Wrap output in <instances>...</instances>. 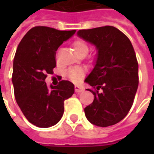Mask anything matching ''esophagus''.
I'll use <instances>...</instances> for the list:
<instances>
[{
	"label": "esophagus",
	"instance_id": "esophagus-1",
	"mask_svg": "<svg viewBox=\"0 0 154 154\" xmlns=\"http://www.w3.org/2000/svg\"><path fill=\"white\" fill-rule=\"evenodd\" d=\"M83 91V87H80V86H77V85L75 86V91H76L77 93H81V92H82Z\"/></svg>",
	"mask_w": 154,
	"mask_h": 154
}]
</instances>
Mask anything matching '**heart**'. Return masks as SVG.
<instances>
[{"label":"heart","instance_id":"obj_1","mask_svg":"<svg viewBox=\"0 0 154 154\" xmlns=\"http://www.w3.org/2000/svg\"><path fill=\"white\" fill-rule=\"evenodd\" d=\"M72 47L78 56H80L82 54L87 55L89 51V47H88L87 44L82 40L75 41L72 44ZM83 74L84 72L82 69H81L79 67H72L67 71V77H68L69 80L73 82H79L83 77Z\"/></svg>","mask_w":154,"mask_h":154}]
</instances>
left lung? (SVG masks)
<instances>
[{"label":"left lung","instance_id":"left-lung-1","mask_svg":"<svg viewBox=\"0 0 154 154\" xmlns=\"http://www.w3.org/2000/svg\"><path fill=\"white\" fill-rule=\"evenodd\" d=\"M77 35L97 49L93 69L85 79L96 89H87L94 100L84 109L86 117L99 127L116 125L130 110L139 86V65L132 44L125 34L109 25L81 29Z\"/></svg>","mask_w":154,"mask_h":154}]
</instances>
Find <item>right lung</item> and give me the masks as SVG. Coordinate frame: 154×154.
Returning a JSON list of instances; mask_svg holds the SVG:
<instances>
[{
    "label": "right lung",
    "instance_id": "right-lung-1",
    "mask_svg": "<svg viewBox=\"0 0 154 154\" xmlns=\"http://www.w3.org/2000/svg\"><path fill=\"white\" fill-rule=\"evenodd\" d=\"M75 33L36 26L17 47L12 74L15 100L25 118L37 127L55 125L63 115L64 100L74 93V85L69 81L48 87L45 78L56 67L58 47Z\"/></svg>",
    "mask_w": 154,
    "mask_h": 154
}]
</instances>
